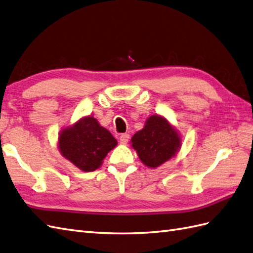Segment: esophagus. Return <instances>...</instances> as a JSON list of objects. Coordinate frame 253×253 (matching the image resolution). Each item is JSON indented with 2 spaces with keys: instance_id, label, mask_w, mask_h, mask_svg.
Masks as SVG:
<instances>
[{
  "instance_id": "esophagus-1",
  "label": "esophagus",
  "mask_w": 253,
  "mask_h": 253,
  "mask_svg": "<svg viewBox=\"0 0 253 253\" xmlns=\"http://www.w3.org/2000/svg\"><path fill=\"white\" fill-rule=\"evenodd\" d=\"M129 138H130V136H129L128 133H122L121 136H120V141H121V143H123V144H126V143L128 142Z\"/></svg>"
}]
</instances>
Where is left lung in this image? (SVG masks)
Here are the masks:
<instances>
[{
    "instance_id": "obj_1",
    "label": "left lung",
    "mask_w": 253,
    "mask_h": 253,
    "mask_svg": "<svg viewBox=\"0 0 253 253\" xmlns=\"http://www.w3.org/2000/svg\"><path fill=\"white\" fill-rule=\"evenodd\" d=\"M131 142L144 165L153 168L170 160L181 145L177 131L158 115L146 121L142 130L134 133Z\"/></svg>"
}]
</instances>
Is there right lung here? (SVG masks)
I'll use <instances>...</instances> for the list:
<instances>
[{
    "label": "right lung",
    "instance_id": "right-lung-1",
    "mask_svg": "<svg viewBox=\"0 0 253 253\" xmlns=\"http://www.w3.org/2000/svg\"><path fill=\"white\" fill-rule=\"evenodd\" d=\"M117 144L116 139L93 117H85L59 137L62 155L84 171H93Z\"/></svg>",
    "mask_w": 253,
    "mask_h": 253
}]
</instances>
